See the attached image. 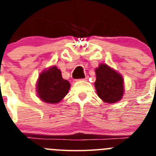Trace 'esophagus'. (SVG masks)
I'll return each mask as SVG.
<instances>
[{
  "label": "esophagus",
  "instance_id": "34e87169",
  "mask_svg": "<svg viewBox=\"0 0 156 156\" xmlns=\"http://www.w3.org/2000/svg\"><path fill=\"white\" fill-rule=\"evenodd\" d=\"M81 80H83V81H86V80H87V78H82V79H81Z\"/></svg>",
  "mask_w": 156,
  "mask_h": 156
}]
</instances>
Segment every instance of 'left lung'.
<instances>
[{
  "instance_id": "obj_1",
  "label": "left lung",
  "mask_w": 156,
  "mask_h": 156,
  "mask_svg": "<svg viewBox=\"0 0 156 156\" xmlns=\"http://www.w3.org/2000/svg\"><path fill=\"white\" fill-rule=\"evenodd\" d=\"M97 79L95 87L98 97L107 103L120 101L123 95V79L115 70L106 64H101L96 69Z\"/></svg>"
}]
</instances>
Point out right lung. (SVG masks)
I'll list each match as a JSON object with an SVG mask.
<instances>
[{
	"label": "right lung",
	"instance_id": "obj_1",
	"mask_svg": "<svg viewBox=\"0 0 156 156\" xmlns=\"http://www.w3.org/2000/svg\"><path fill=\"white\" fill-rule=\"evenodd\" d=\"M70 86L62 77L60 70L54 66L40 74L37 86L38 97L44 102L55 104L67 95Z\"/></svg>",
	"mask_w": 156,
	"mask_h": 156
}]
</instances>
